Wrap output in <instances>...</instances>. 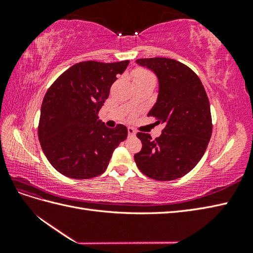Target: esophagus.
Wrapping results in <instances>:
<instances>
[{
  "label": "esophagus",
  "mask_w": 253,
  "mask_h": 253,
  "mask_svg": "<svg viewBox=\"0 0 253 253\" xmlns=\"http://www.w3.org/2000/svg\"><path fill=\"white\" fill-rule=\"evenodd\" d=\"M128 135H129V136H135L136 135V130L135 129H133V128H131V127H128Z\"/></svg>",
  "instance_id": "34e87169"
}]
</instances>
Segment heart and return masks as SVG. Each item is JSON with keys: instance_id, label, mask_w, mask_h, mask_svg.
Segmentation results:
<instances>
[{"instance_id": "1", "label": "heart", "mask_w": 253, "mask_h": 253, "mask_svg": "<svg viewBox=\"0 0 253 253\" xmlns=\"http://www.w3.org/2000/svg\"><path fill=\"white\" fill-rule=\"evenodd\" d=\"M144 80H154V76L147 69H137L133 73V82H144Z\"/></svg>"}]
</instances>
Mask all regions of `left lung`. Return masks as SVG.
Segmentation results:
<instances>
[{
	"mask_svg": "<svg viewBox=\"0 0 253 253\" xmlns=\"http://www.w3.org/2000/svg\"><path fill=\"white\" fill-rule=\"evenodd\" d=\"M159 80L158 100L148 116L165 124L162 135L152 139L138 132L142 142L135 161L142 173L155 180L185 176L203 157L212 135L210 102L196 73L178 61L166 57L140 58Z\"/></svg>",
	"mask_w": 253,
	"mask_h": 253,
	"instance_id": "left-lung-1",
	"label": "left lung"
}]
</instances>
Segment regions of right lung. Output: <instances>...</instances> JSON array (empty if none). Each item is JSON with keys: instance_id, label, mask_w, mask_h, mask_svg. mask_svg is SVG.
I'll use <instances>...</instances> for the list:
<instances>
[{"instance_id": "1", "label": "right lung", "mask_w": 253, "mask_h": 253, "mask_svg": "<svg viewBox=\"0 0 253 253\" xmlns=\"http://www.w3.org/2000/svg\"><path fill=\"white\" fill-rule=\"evenodd\" d=\"M128 64L80 62L46 91L38 137L46 159L64 176L88 179L104 173L114 150L127 138L126 126L111 129L98 114Z\"/></svg>"}]
</instances>
